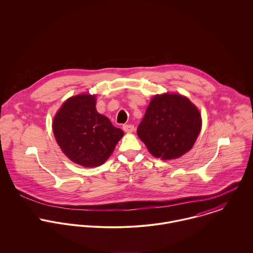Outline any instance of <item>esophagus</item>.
<instances>
[{"instance_id":"obj_1","label":"esophagus","mask_w":253,"mask_h":253,"mask_svg":"<svg viewBox=\"0 0 253 253\" xmlns=\"http://www.w3.org/2000/svg\"><path fill=\"white\" fill-rule=\"evenodd\" d=\"M123 129H124L126 132L130 133V132H132V131L134 130V126H133L132 125H124V126H123Z\"/></svg>"}]
</instances>
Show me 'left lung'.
<instances>
[{
	"label": "left lung",
	"mask_w": 253,
	"mask_h": 253,
	"mask_svg": "<svg viewBox=\"0 0 253 253\" xmlns=\"http://www.w3.org/2000/svg\"><path fill=\"white\" fill-rule=\"evenodd\" d=\"M201 128V114L187 97L164 93L151 100L137 135L154 157L172 160L193 147Z\"/></svg>",
	"instance_id": "left-lung-1"
}]
</instances>
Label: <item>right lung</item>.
<instances>
[{
  "mask_svg": "<svg viewBox=\"0 0 253 253\" xmlns=\"http://www.w3.org/2000/svg\"><path fill=\"white\" fill-rule=\"evenodd\" d=\"M95 95L79 94L67 99L56 113L52 130L57 144L74 163L99 167L111 156L124 131L99 114Z\"/></svg>",
  "mask_w": 253,
  "mask_h": 253,
  "instance_id": "obj_1",
  "label": "right lung"
}]
</instances>
